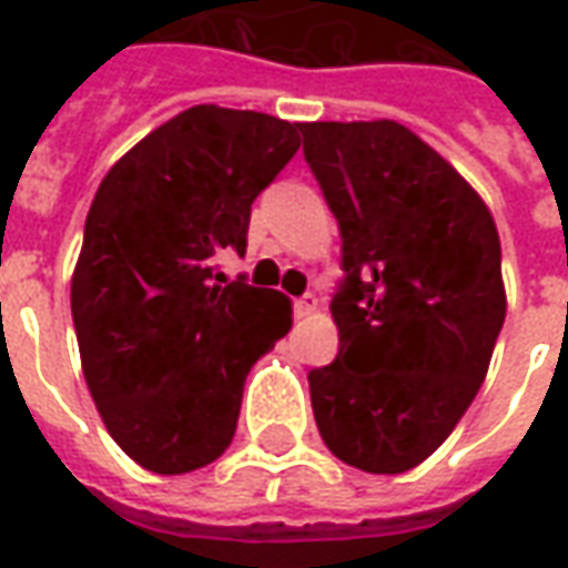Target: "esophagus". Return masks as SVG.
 <instances>
[{
	"label": "esophagus",
	"mask_w": 568,
	"mask_h": 568,
	"mask_svg": "<svg viewBox=\"0 0 568 568\" xmlns=\"http://www.w3.org/2000/svg\"><path fill=\"white\" fill-rule=\"evenodd\" d=\"M316 307H320L316 295H304V297H297V301H295L297 316H310V313H316Z\"/></svg>",
	"instance_id": "esophagus-1"
}]
</instances>
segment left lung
Instances as JSON below:
<instances>
[{
    "mask_svg": "<svg viewBox=\"0 0 568 568\" xmlns=\"http://www.w3.org/2000/svg\"><path fill=\"white\" fill-rule=\"evenodd\" d=\"M344 236L332 316L341 353L310 371L325 447L402 475L447 440L487 377L505 322L496 222L475 187L398 121L301 124Z\"/></svg>",
    "mask_w": 568,
    "mask_h": 568,
    "instance_id": "obj_1",
    "label": "left lung"
}]
</instances>
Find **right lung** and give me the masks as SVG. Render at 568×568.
Wrapping results in <instances>:
<instances>
[{
  "label": "right lung",
  "instance_id": "add662e5",
  "mask_svg": "<svg viewBox=\"0 0 568 568\" xmlns=\"http://www.w3.org/2000/svg\"><path fill=\"white\" fill-rule=\"evenodd\" d=\"M301 124L191 105L118 158L72 271L81 371L109 435L154 475L215 463L248 368L292 328L276 288L227 280L252 200L301 149Z\"/></svg>",
  "mask_w": 568,
  "mask_h": 568
}]
</instances>
